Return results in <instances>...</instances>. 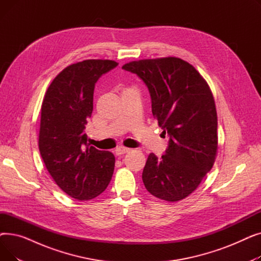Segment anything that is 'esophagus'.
Listing matches in <instances>:
<instances>
[{"label": "esophagus", "mask_w": 261, "mask_h": 261, "mask_svg": "<svg viewBox=\"0 0 261 261\" xmlns=\"http://www.w3.org/2000/svg\"><path fill=\"white\" fill-rule=\"evenodd\" d=\"M129 151H130L129 148H126V147H118V148H116V150H115V153H116V155H121V154H125V153H127V152H129Z\"/></svg>", "instance_id": "1"}]
</instances>
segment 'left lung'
Masks as SVG:
<instances>
[{
  "mask_svg": "<svg viewBox=\"0 0 261 261\" xmlns=\"http://www.w3.org/2000/svg\"><path fill=\"white\" fill-rule=\"evenodd\" d=\"M148 88L152 114L169 135L165 154L150 153L143 170L146 189L176 202L189 196L211 171L217 154L214 96L196 68L175 57L145 59L122 65Z\"/></svg>",
  "mask_w": 261,
  "mask_h": 261,
  "instance_id": "1",
  "label": "left lung"
}]
</instances>
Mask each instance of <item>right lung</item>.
<instances>
[{
    "label": "right lung",
    "instance_id": "1",
    "mask_svg": "<svg viewBox=\"0 0 261 261\" xmlns=\"http://www.w3.org/2000/svg\"><path fill=\"white\" fill-rule=\"evenodd\" d=\"M117 64L91 59L68 65L51 81L41 107L40 154L56 184L79 201L99 196L112 179L113 153L89 146L85 129L95 84Z\"/></svg>",
    "mask_w": 261,
    "mask_h": 261
}]
</instances>
